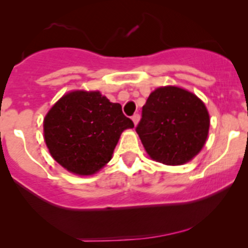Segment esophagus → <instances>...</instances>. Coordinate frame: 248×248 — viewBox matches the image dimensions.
Segmentation results:
<instances>
[{"mask_svg":"<svg viewBox=\"0 0 248 248\" xmlns=\"http://www.w3.org/2000/svg\"><path fill=\"white\" fill-rule=\"evenodd\" d=\"M132 120H133V122H134V124H138V122H139V120H140V115L139 114H134L133 116H132Z\"/></svg>","mask_w":248,"mask_h":248,"instance_id":"obj_1","label":"esophagus"}]
</instances>
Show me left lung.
<instances>
[{
  "label": "left lung",
  "mask_w": 248,
  "mask_h": 248,
  "mask_svg": "<svg viewBox=\"0 0 248 248\" xmlns=\"http://www.w3.org/2000/svg\"><path fill=\"white\" fill-rule=\"evenodd\" d=\"M209 127V113L197 95L181 87L164 86L150 93L136 133L154 161L181 166L201 152Z\"/></svg>",
  "instance_id": "obj_1"
}]
</instances>
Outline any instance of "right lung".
Wrapping results in <instances>:
<instances>
[{
	"label": "right lung",
	"instance_id": "add662e5",
	"mask_svg": "<svg viewBox=\"0 0 248 248\" xmlns=\"http://www.w3.org/2000/svg\"><path fill=\"white\" fill-rule=\"evenodd\" d=\"M134 124L99 91L62 95L44 119V139L55 160L76 175H93L106 166L121 133Z\"/></svg>",
	"mask_w": 248,
	"mask_h": 248
}]
</instances>
